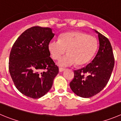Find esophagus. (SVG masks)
<instances>
[{"label":"esophagus","mask_w":121,"mask_h":121,"mask_svg":"<svg viewBox=\"0 0 121 121\" xmlns=\"http://www.w3.org/2000/svg\"><path fill=\"white\" fill-rule=\"evenodd\" d=\"M65 70V69H63V68H60V69H59V71H60V72H63V71H64Z\"/></svg>","instance_id":"1"}]
</instances>
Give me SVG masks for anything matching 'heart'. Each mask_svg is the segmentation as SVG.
<instances>
[{"label": "heart", "instance_id": "b5f03b06", "mask_svg": "<svg viewBox=\"0 0 121 121\" xmlns=\"http://www.w3.org/2000/svg\"><path fill=\"white\" fill-rule=\"evenodd\" d=\"M98 48L95 37L79 31H70L61 35L58 41H51L48 50L54 60H58L65 52L67 54L58 61L60 66L74 64L83 65L92 60Z\"/></svg>", "mask_w": 121, "mask_h": 121}]
</instances>
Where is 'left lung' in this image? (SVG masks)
<instances>
[{"label": "left lung", "instance_id": "1", "mask_svg": "<svg viewBox=\"0 0 121 121\" xmlns=\"http://www.w3.org/2000/svg\"><path fill=\"white\" fill-rule=\"evenodd\" d=\"M98 35L99 48L95 57L85 67L74 70L70 83L71 90L80 97L89 98L101 91L109 80L114 67L112 48L107 38L95 30Z\"/></svg>", "mask_w": 121, "mask_h": 121}]
</instances>
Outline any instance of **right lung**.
<instances>
[{
	"instance_id": "add662e5",
	"label": "right lung",
	"mask_w": 121,
	"mask_h": 121,
	"mask_svg": "<svg viewBox=\"0 0 121 121\" xmlns=\"http://www.w3.org/2000/svg\"><path fill=\"white\" fill-rule=\"evenodd\" d=\"M54 35L51 28L31 27L17 38L12 48L9 73L17 90L26 96L38 99L45 95L58 73L48 50Z\"/></svg>"
}]
</instances>
